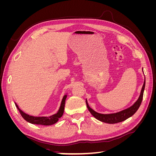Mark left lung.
<instances>
[{"mask_svg": "<svg viewBox=\"0 0 156 156\" xmlns=\"http://www.w3.org/2000/svg\"><path fill=\"white\" fill-rule=\"evenodd\" d=\"M144 88H145V79H144L143 86L142 87V90H141L140 94L138 100H136V101L134 103V104L132 106H131L130 107L119 112L113 113V114H108V115L100 114V113L96 112L95 111H94L92 108L90 107V106L88 104L87 100H86L87 106L91 114L98 120L105 122V123H107V124L119 123V122L124 121L126 119H128V118L133 116L136 112V111L138 110V108H139L141 104V102H142V100H143Z\"/></svg>", "mask_w": 156, "mask_h": 156, "instance_id": "1", "label": "left lung"}]
</instances>
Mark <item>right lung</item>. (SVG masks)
<instances>
[{"label":"right lung","instance_id":"add662e5","mask_svg":"<svg viewBox=\"0 0 156 156\" xmlns=\"http://www.w3.org/2000/svg\"><path fill=\"white\" fill-rule=\"evenodd\" d=\"M66 98H67V95H65L63 97L62 102H61L60 108H59L58 111L57 112V113L53 115H52V116H50L49 117H45V116L36 117V116H30L29 115L26 114V113H25L23 111H22L20 108H19L18 105L16 104V103H15V104H16V107L17 108V109L19 110V111H20L21 115L27 122H29V123H30V124H33L51 126V125H53V124L56 123L60 118L62 117V116L63 115L64 111V107H65V101H66Z\"/></svg>","mask_w":156,"mask_h":156}]
</instances>
